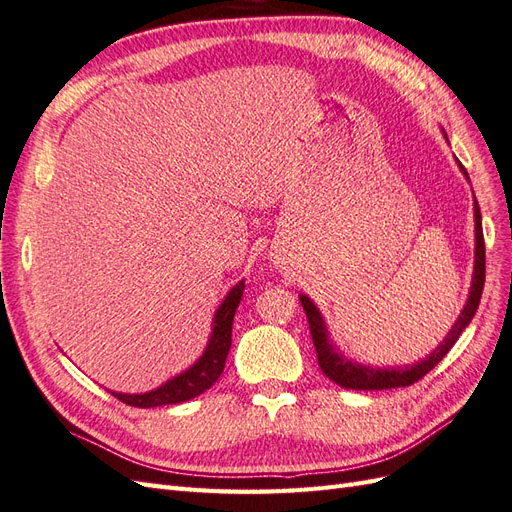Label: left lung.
Masks as SVG:
<instances>
[{"label":"left lung","mask_w":512,"mask_h":512,"mask_svg":"<svg viewBox=\"0 0 512 512\" xmlns=\"http://www.w3.org/2000/svg\"><path fill=\"white\" fill-rule=\"evenodd\" d=\"M463 173L467 177L465 168H463ZM474 214H476V261H474V281H471L467 305L461 311L458 320L454 322L448 337H445L443 342L435 350H432L426 359H422L415 365H406V368L374 370V368H370V365L348 361V357H344L329 339V333H326V326H324V320L320 316L318 307L313 305L311 298H307L305 294L298 296L300 305H303V309L307 313L309 331H311L313 346H316L320 370L329 376L333 383H337L339 387H346V389H363V391L409 387V385L417 383L419 378H424L445 355H448L450 348L456 344V339L461 337V333L465 331V326L471 322V318L476 316V309L480 305V296H482V287H484V235H482V218H480L478 203H474Z\"/></svg>","instance_id":"1"}]
</instances>
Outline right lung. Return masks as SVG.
<instances>
[{
    "mask_svg": "<svg viewBox=\"0 0 512 512\" xmlns=\"http://www.w3.org/2000/svg\"><path fill=\"white\" fill-rule=\"evenodd\" d=\"M244 292V281L238 285L222 300V305L218 307L216 316H214V329L212 335H209L207 348L203 352V357L196 361L190 370L181 372L175 376L173 381L164 383L162 387H157L147 393H116L112 391L114 398H119L121 402L129 406H138V409H151V406H164V404H179L192 400L196 396H201L203 391L212 387L218 376L225 370V361L231 348V326H233V316L235 309H238L240 300Z\"/></svg>",
    "mask_w": 512,
    "mask_h": 512,
    "instance_id": "1",
    "label": "right lung"
}]
</instances>
